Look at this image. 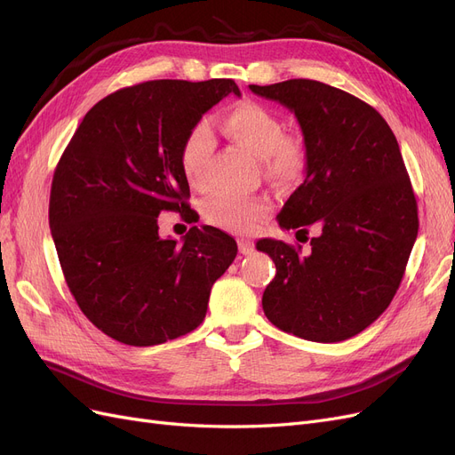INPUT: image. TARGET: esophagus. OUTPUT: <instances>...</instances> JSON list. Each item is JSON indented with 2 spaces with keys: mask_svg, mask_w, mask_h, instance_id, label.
Returning a JSON list of instances; mask_svg holds the SVG:
<instances>
[{
  "mask_svg": "<svg viewBox=\"0 0 455 455\" xmlns=\"http://www.w3.org/2000/svg\"><path fill=\"white\" fill-rule=\"evenodd\" d=\"M238 247H240V252L245 254V256L252 254V251H254V245H252V242H249V240H240V242H238Z\"/></svg>",
  "mask_w": 455,
  "mask_h": 455,
  "instance_id": "obj_1",
  "label": "esophagus"
}]
</instances>
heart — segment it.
<instances>
[{"label": "heart", "instance_id": "heart-1", "mask_svg": "<svg viewBox=\"0 0 455 455\" xmlns=\"http://www.w3.org/2000/svg\"><path fill=\"white\" fill-rule=\"evenodd\" d=\"M223 130L230 140L259 157L271 179L291 180L303 171L305 148L299 137L286 135L281 118L266 106L243 100L223 116ZM213 133L208 124H196L186 135L180 150V167L195 189L208 186V165L213 154ZM269 203L260 196L215 193L204 203V220L232 232H251L267 215Z\"/></svg>", "mask_w": 455, "mask_h": 455}]
</instances>
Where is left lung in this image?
I'll use <instances>...</instances> for the list:
<instances>
[{
    "label": "left lung",
    "mask_w": 455,
    "mask_h": 455,
    "mask_svg": "<svg viewBox=\"0 0 455 455\" xmlns=\"http://www.w3.org/2000/svg\"><path fill=\"white\" fill-rule=\"evenodd\" d=\"M249 89L288 108L303 132L305 182L276 215L279 225L320 228L308 252L271 238L256 243L276 267L264 314L305 340H347L387 310L419 234L398 141L371 106L322 82Z\"/></svg>",
    "instance_id": "1"
}]
</instances>
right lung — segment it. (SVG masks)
Instances as JSON below:
<instances>
[{"label":"right lung","mask_w":455,"mask_h":455,"mask_svg":"<svg viewBox=\"0 0 455 455\" xmlns=\"http://www.w3.org/2000/svg\"><path fill=\"white\" fill-rule=\"evenodd\" d=\"M232 80H154L92 106L59 160L50 228L77 307L113 340L156 346L199 327L238 245L213 227L162 238L157 215L191 220L180 167L186 135Z\"/></svg>","instance_id":"right-lung-1"}]
</instances>
